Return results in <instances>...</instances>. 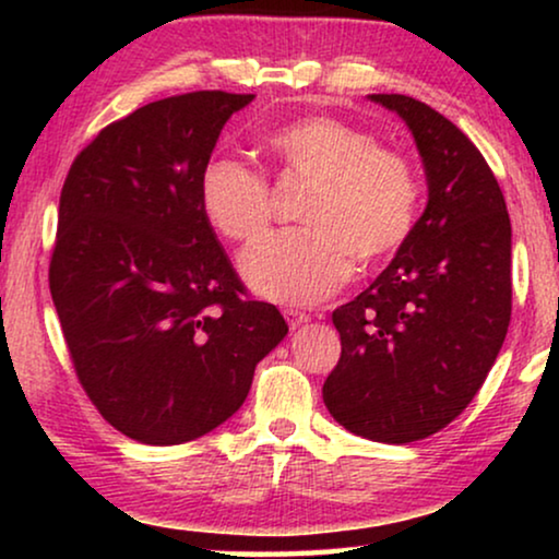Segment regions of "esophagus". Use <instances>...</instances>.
<instances>
[{"instance_id": "1", "label": "esophagus", "mask_w": 559, "mask_h": 559, "mask_svg": "<svg viewBox=\"0 0 559 559\" xmlns=\"http://www.w3.org/2000/svg\"><path fill=\"white\" fill-rule=\"evenodd\" d=\"M282 316H285L289 328H297V325L308 323V320H310L308 312H302V310H297V308H285V310H282Z\"/></svg>"}]
</instances>
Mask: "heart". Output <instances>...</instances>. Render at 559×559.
<instances>
[{
    "mask_svg": "<svg viewBox=\"0 0 559 559\" xmlns=\"http://www.w3.org/2000/svg\"><path fill=\"white\" fill-rule=\"evenodd\" d=\"M282 173L308 178L300 224L241 257L259 295L282 302H318L358 266L396 254L417 224L419 188L407 159L348 121L312 114L264 136ZM203 216L236 243L262 239L272 221L270 182L228 157L205 163L198 178Z\"/></svg>",
    "mask_w": 559,
    "mask_h": 559,
    "instance_id": "heart-1",
    "label": "heart"
}]
</instances>
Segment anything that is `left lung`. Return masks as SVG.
I'll return each mask as SVG.
<instances>
[{
  "label": "left lung",
  "mask_w": 559,
  "mask_h": 559,
  "mask_svg": "<svg viewBox=\"0 0 559 559\" xmlns=\"http://www.w3.org/2000/svg\"><path fill=\"white\" fill-rule=\"evenodd\" d=\"M400 114L427 175V209L392 264L333 310L341 358L323 384L335 423L404 445L448 427L491 371L511 320V221L491 167L440 111L371 94Z\"/></svg>",
  "instance_id": "obj_1"
}]
</instances>
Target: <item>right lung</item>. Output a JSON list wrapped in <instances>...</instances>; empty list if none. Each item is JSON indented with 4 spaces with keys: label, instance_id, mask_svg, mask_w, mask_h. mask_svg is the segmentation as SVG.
<instances>
[{
    "label": "right lung",
    "instance_id": "1",
    "mask_svg": "<svg viewBox=\"0 0 559 559\" xmlns=\"http://www.w3.org/2000/svg\"><path fill=\"white\" fill-rule=\"evenodd\" d=\"M254 94L193 91L104 127L60 190L50 295L83 392L121 435L180 445L226 423L287 335L198 201L221 129Z\"/></svg>",
    "mask_w": 559,
    "mask_h": 559
}]
</instances>
